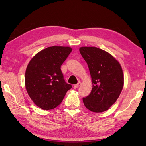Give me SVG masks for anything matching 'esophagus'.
<instances>
[{
  "label": "esophagus",
  "instance_id": "obj_1",
  "mask_svg": "<svg viewBox=\"0 0 146 146\" xmlns=\"http://www.w3.org/2000/svg\"><path fill=\"white\" fill-rule=\"evenodd\" d=\"M80 85H81V82H78L77 84H76L74 85L73 87H74V88H78L79 86H80Z\"/></svg>",
  "mask_w": 146,
  "mask_h": 146
}]
</instances>
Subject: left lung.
Masks as SVG:
<instances>
[{
    "instance_id": "obj_1",
    "label": "left lung",
    "mask_w": 146,
    "mask_h": 146,
    "mask_svg": "<svg viewBox=\"0 0 146 146\" xmlns=\"http://www.w3.org/2000/svg\"><path fill=\"white\" fill-rule=\"evenodd\" d=\"M79 51L90 70L92 90L83 98L89 110L102 113L108 110L121 93L124 83L121 65L107 51L96 47H80Z\"/></svg>"
}]
</instances>
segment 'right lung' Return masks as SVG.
<instances>
[{
    "mask_svg": "<svg viewBox=\"0 0 146 146\" xmlns=\"http://www.w3.org/2000/svg\"><path fill=\"white\" fill-rule=\"evenodd\" d=\"M71 51L68 46L49 47L36 53L27 66V93L35 104L44 110L57 107L72 88L65 82L60 70Z\"/></svg>",
    "mask_w": 146,
    "mask_h": 146,
    "instance_id": "right-lung-1",
    "label": "right lung"
}]
</instances>
